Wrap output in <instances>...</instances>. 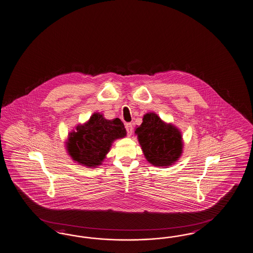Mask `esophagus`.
<instances>
[{
  "instance_id": "34e87169",
  "label": "esophagus",
  "mask_w": 253,
  "mask_h": 253,
  "mask_svg": "<svg viewBox=\"0 0 253 253\" xmlns=\"http://www.w3.org/2000/svg\"><path fill=\"white\" fill-rule=\"evenodd\" d=\"M125 128H126V131H127L128 135L130 136L131 134V132H132V124H131V123H126V124H125Z\"/></svg>"
}]
</instances>
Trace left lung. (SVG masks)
Segmentation results:
<instances>
[{
    "label": "left lung",
    "instance_id": "8db88e82",
    "mask_svg": "<svg viewBox=\"0 0 253 253\" xmlns=\"http://www.w3.org/2000/svg\"><path fill=\"white\" fill-rule=\"evenodd\" d=\"M135 133L146 159L153 166H170L181 156V132L171 124L163 122L156 114H146Z\"/></svg>",
    "mask_w": 253,
    "mask_h": 253
}]
</instances>
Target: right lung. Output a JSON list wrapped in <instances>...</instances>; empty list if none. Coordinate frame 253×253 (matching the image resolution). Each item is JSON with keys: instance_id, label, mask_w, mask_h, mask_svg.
<instances>
[{"instance_id": "right-lung-1", "label": "right lung", "mask_w": 253, "mask_h": 253, "mask_svg": "<svg viewBox=\"0 0 253 253\" xmlns=\"http://www.w3.org/2000/svg\"><path fill=\"white\" fill-rule=\"evenodd\" d=\"M76 130L70 133L69 152L74 161L92 168L101 165L112 142L126 135L120 119L108 121L99 113H95L86 124L77 126Z\"/></svg>"}]
</instances>
